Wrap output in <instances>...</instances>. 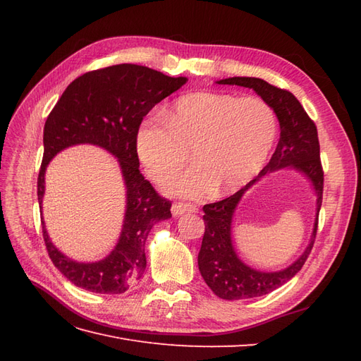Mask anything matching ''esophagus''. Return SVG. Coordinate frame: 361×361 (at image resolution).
<instances>
[{
	"label": "esophagus",
	"mask_w": 361,
	"mask_h": 361,
	"mask_svg": "<svg viewBox=\"0 0 361 361\" xmlns=\"http://www.w3.org/2000/svg\"><path fill=\"white\" fill-rule=\"evenodd\" d=\"M185 212H197V206L190 204V203H174L171 206V214L174 216H179Z\"/></svg>",
	"instance_id": "1"
}]
</instances>
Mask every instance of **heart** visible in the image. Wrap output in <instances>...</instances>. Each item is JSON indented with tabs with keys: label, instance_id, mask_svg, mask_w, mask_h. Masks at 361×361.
Here are the masks:
<instances>
[{
	"label": "heart",
	"instance_id": "obj_1",
	"mask_svg": "<svg viewBox=\"0 0 361 361\" xmlns=\"http://www.w3.org/2000/svg\"><path fill=\"white\" fill-rule=\"evenodd\" d=\"M159 117H147L137 133V154L149 176L162 183L191 159L195 166L169 190L183 197L227 194L253 180L277 140V117L260 97L220 92L185 94Z\"/></svg>",
	"mask_w": 361,
	"mask_h": 361
}]
</instances>
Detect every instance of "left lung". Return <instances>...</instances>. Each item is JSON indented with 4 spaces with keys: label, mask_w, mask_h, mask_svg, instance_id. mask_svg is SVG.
Masks as SVG:
<instances>
[{
    "label": "left lung",
    "mask_w": 361,
    "mask_h": 361,
    "mask_svg": "<svg viewBox=\"0 0 361 361\" xmlns=\"http://www.w3.org/2000/svg\"><path fill=\"white\" fill-rule=\"evenodd\" d=\"M216 84L241 85L253 89L271 105L280 123V140L269 162L244 188L224 200L203 206L204 235L199 253V269L206 285L223 300H245L267 295L285 285L302 268L314 244L318 231V215L322 204L324 171L319 158L318 130L313 120L290 92L251 76H233ZM301 171L314 185L317 194V218L308 248L292 266L276 273H264L250 269L237 257L231 244V220L237 203L247 189L265 173L280 168Z\"/></svg>",
    "instance_id": "left-lung-1"
}]
</instances>
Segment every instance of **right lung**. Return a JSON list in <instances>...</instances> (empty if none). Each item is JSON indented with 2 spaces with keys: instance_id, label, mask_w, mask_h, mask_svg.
<instances>
[{
  "instance_id": "1",
  "label": "right lung",
  "mask_w": 361,
  "mask_h": 361,
  "mask_svg": "<svg viewBox=\"0 0 361 361\" xmlns=\"http://www.w3.org/2000/svg\"><path fill=\"white\" fill-rule=\"evenodd\" d=\"M187 81L185 76L173 78L138 64H116L78 76L49 113L43 128V159L37 178L40 207L49 161L75 145H94L110 152L118 161L126 187L122 233L102 260L84 264L64 256L51 243L42 221L52 264L75 286L96 293H123L143 277L146 239L154 224L171 216V203L140 173L137 133L152 108Z\"/></svg>"
}]
</instances>
